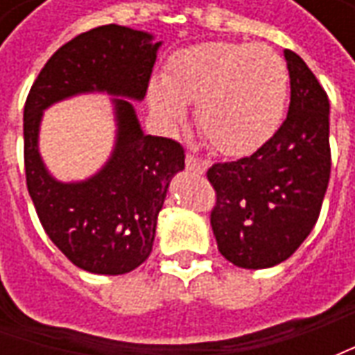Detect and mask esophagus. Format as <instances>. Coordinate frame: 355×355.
Instances as JSON below:
<instances>
[{
	"label": "esophagus",
	"mask_w": 355,
	"mask_h": 355,
	"mask_svg": "<svg viewBox=\"0 0 355 355\" xmlns=\"http://www.w3.org/2000/svg\"><path fill=\"white\" fill-rule=\"evenodd\" d=\"M209 167V162L201 159V157H196V155L188 154L186 155V169L193 171V173H205Z\"/></svg>",
	"instance_id": "esophagus-1"
}]
</instances>
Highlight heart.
<instances>
[{"instance_id":"b5f03b06","label":"heart","mask_w":355,"mask_h":355,"mask_svg":"<svg viewBox=\"0 0 355 355\" xmlns=\"http://www.w3.org/2000/svg\"><path fill=\"white\" fill-rule=\"evenodd\" d=\"M289 96L283 58L262 43L203 42L177 51L163 80L148 83L150 112L178 129L186 106L198 104L196 119L211 146L226 155H245L279 129Z\"/></svg>"}]
</instances>
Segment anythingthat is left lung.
<instances>
[{
  "instance_id": "1",
  "label": "left lung",
  "mask_w": 355,
  "mask_h": 355,
  "mask_svg": "<svg viewBox=\"0 0 355 355\" xmlns=\"http://www.w3.org/2000/svg\"><path fill=\"white\" fill-rule=\"evenodd\" d=\"M287 119L253 155L207 171L216 192L211 226L226 261L247 270L287 261L318 223L331 175L329 98L297 53Z\"/></svg>"
}]
</instances>
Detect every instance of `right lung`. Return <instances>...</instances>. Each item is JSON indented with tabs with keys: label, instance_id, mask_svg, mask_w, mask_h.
Segmentation results:
<instances>
[{
	"label": "right lung",
	"instance_id": "right-lung-1",
	"mask_svg": "<svg viewBox=\"0 0 355 355\" xmlns=\"http://www.w3.org/2000/svg\"><path fill=\"white\" fill-rule=\"evenodd\" d=\"M162 42L117 24L89 30L47 60L24 106V167L43 230L68 261L91 274L119 275L152 253L157 215L184 150L144 135L135 102L144 98ZM110 94L116 140L107 163L85 181L62 183L39 154L42 112L78 94Z\"/></svg>",
	"mask_w": 355,
	"mask_h": 355
}]
</instances>
